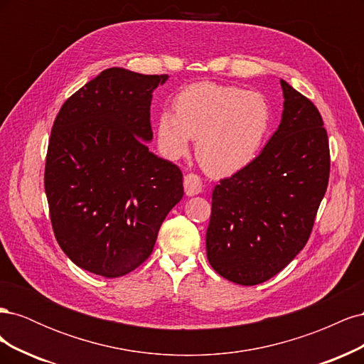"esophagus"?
Instances as JSON below:
<instances>
[{"label": "esophagus", "instance_id": "34e87169", "mask_svg": "<svg viewBox=\"0 0 364 364\" xmlns=\"http://www.w3.org/2000/svg\"><path fill=\"white\" fill-rule=\"evenodd\" d=\"M183 188H185V194L186 196H196L202 193V181L197 174H186L183 178Z\"/></svg>", "mask_w": 364, "mask_h": 364}]
</instances>
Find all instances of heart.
Returning <instances> with one entry per match:
<instances>
[{
    "label": "heart",
    "mask_w": 364,
    "mask_h": 364,
    "mask_svg": "<svg viewBox=\"0 0 364 364\" xmlns=\"http://www.w3.org/2000/svg\"><path fill=\"white\" fill-rule=\"evenodd\" d=\"M174 115L162 111L155 124L162 156L178 161L188 155L196 139V156L203 170L226 178L257 159L273 123L272 106L259 92L235 86L194 83L173 100Z\"/></svg>",
    "instance_id": "obj_1"
}]
</instances>
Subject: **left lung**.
Instances as JSON below:
<instances>
[{
	"label": "left lung",
	"mask_w": 364,
	"mask_h": 364,
	"mask_svg": "<svg viewBox=\"0 0 364 364\" xmlns=\"http://www.w3.org/2000/svg\"><path fill=\"white\" fill-rule=\"evenodd\" d=\"M277 132L249 167L213 191L206 257L228 281L257 285L306 245L329 178V146L317 107L281 79Z\"/></svg>",
	"instance_id": "obj_1"
}]
</instances>
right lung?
Segmentation results:
<instances>
[{
  "mask_svg": "<svg viewBox=\"0 0 364 364\" xmlns=\"http://www.w3.org/2000/svg\"><path fill=\"white\" fill-rule=\"evenodd\" d=\"M168 75L107 68L63 103L46 162L54 235L75 266L119 278L144 262L183 196L178 165L158 158L153 91Z\"/></svg>",
  "mask_w": 364,
  "mask_h": 364,
  "instance_id": "1",
  "label": "right lung"
}]
</instances>
